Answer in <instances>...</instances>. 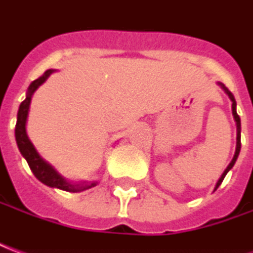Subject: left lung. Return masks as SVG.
<instances>
[{
	"label": "left lung",
	"mask_w": 253,
	"mask_h": 253,
	"mask_svg": "<svg viewBox=\"0 0 253 253\" xmlns=\"http://www.w3.org/2000/svg\"><path fill=\"white\" fill-rule=\"evenodd\" d=\"M219 85H220L223 89H224V92H226V93L229 95L230 100L233 102V104H231V111H233V117H234V121H236V125H237V144H236V153H234V157H233L231 163L227 165V168L224 169V172L222 173V176L219 177V180H217L216 186H215V190H216L217 187L220 186V183L223 182L224 176L227 175V172H229V170L231 169L233 167H234V164H236L237 158H238V154H240V150H241V120H240V117H238V114H237L236 99H234V96H233V93H231V92H230V90L227 89V88H226V86H224L223 84H219Z\"/></svg>",
	"instance_id": "1"
}]
</instances>
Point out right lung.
Listing matches in <instances>:
<instances>
[{
	"instance_id": "obj_1",
	"label": "right lung",
	"mask_w": 253,
	"mask_h": 253,
	"mask_svg": "<svg viewBox=\"0 0 253 253\" xmlns=\"http://www.w3.org/2000/svg\"><path fill=\"white\" fill-rule=\"evenodd\" d=\"M55 70H46L40 78L34 80L30 84L27 93H26V99L19 106V111H17V121L16 126H15V137H16L17 147L20 150L22 156L26 158V161L30 167L31 172L34 173V176L42 182L43 184L49 186V187H55V189L64 190V191H83V190L90 189L93 186H96V182H81V183H71L69 180H66L62 175H59L56 169L48 164L45 160L41 158V156L37 153L36 147L33 146L30 142V139L27 136L26 132V123H27V117H29V109H30L31 96L36 92L40 85H42L48 77L52 74Z\"/></svg>"
}]
</instances>
